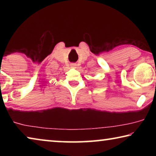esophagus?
Segmentation results:
<instances>
[{
  "instance_id": "obj_1",
  "label": "esophagus",
  "mask_w": 156,
  "mask_h": 156,
  "mask_svg": "<svg viewBox=\"0 0 156 156\" xmlns=\"http://www.w3.org/2000/svg\"><path fill=\"white\" fill-rule=\"evenodd\" d=\"M71 67H72V68H75L76 67V65L75 64V63H72V64H71Z\"/></svg>"
}]
</instances>
